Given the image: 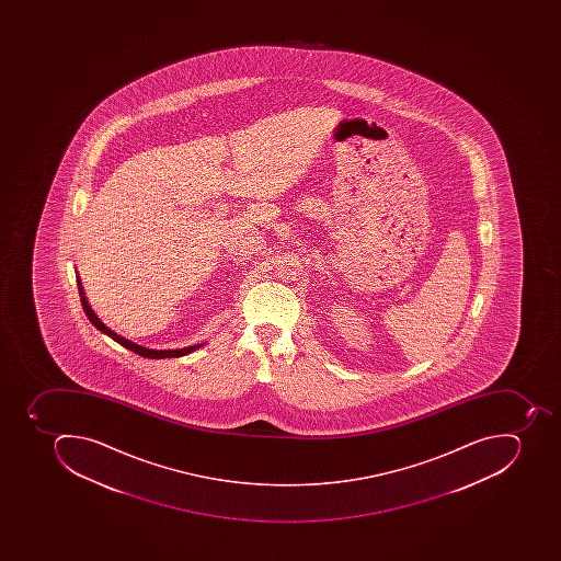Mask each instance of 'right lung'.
<instances>
[{
  "label": "right lung",
  "mask_w": 561,
  "mask_h": 561,
  "mask_svg": "<svg viewBox=\"0 0 561 561\" xmlns=\"http://www.w3.org/2000/svg\"><path fill=\"white\" fill-rule=\"evenodd\" d=\"M77 286H79V295L80 301H82V309H84L85 316H88L89 321L93 322L94 327L98 330L105 333V335L111 336L112 340H115L117 344L123 345V347L129 348L133 353H137L138 356L150 357V359H163V357H181L185 356V354L193 353L196 348L202 347L204 344L190 345V347L182 348H163V351H158V348H149L144 347V345L135 344L131 340L124 339V336L117 335L115 331H112L111 328L105 327L100 318H98L94 310L91 309V305H89L88 298H85L84 287H82V283H80L79 274H77Z\"/></svg>",
  "instance_id": "obj_1"
}]
</instances>
